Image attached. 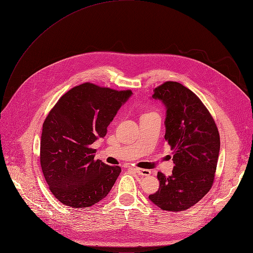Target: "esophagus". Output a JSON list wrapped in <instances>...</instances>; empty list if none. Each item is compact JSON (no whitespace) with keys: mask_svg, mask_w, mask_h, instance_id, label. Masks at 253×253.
<instances>
[{"mask_svg":"<svg viewBox=\"0 0 253 253\" xmlns=\"http://www.w3.org/2000/svg\"><path fill=\"white\" fill-rule=\"evenodd\" d=\"M135 172L138 174V175H141V176H145V177H148L151 175V171L150 170H146V169H139V168H136L135 169Z\"/></svg>","mask_w":253,"mask_h":253,"instance_id":"esophagus-1","label":"esophagus"}]
</instances>
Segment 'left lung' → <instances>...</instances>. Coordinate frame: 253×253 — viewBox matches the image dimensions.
Masks as SVG:
<instances>
[{"mask_svg": "<svg viewBox=\"0 0 253 253\" xmlns=\"http://www.w3.org/2000/svg\"><path fill=\"white\" fill-rule=\"evenodd\" d=\"M166 106L165 139L175 164L172 175L158 172L159 190L149 196L163 211H182L200 202L211 190L220 141L215 122L201 99L183 84L166 81L152 95Z\"/></svg>", "mask_w": 253, "mask_h": 253, "instance_id": "1", "label": "left lung"}]
</instances>
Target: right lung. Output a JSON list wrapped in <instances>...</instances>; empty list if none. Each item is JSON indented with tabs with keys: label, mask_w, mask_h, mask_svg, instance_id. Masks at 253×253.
<instances>
[{
	"label": "right lung",
	"mask_w": 253,
	"mask_h": 253,
	"mask_svg": "<svg viewBox=\"0 0 253 253\" xmlns=\"http://www.w3.org/2000/svg\"><path fill=\"white\" fill-rule=\"evenodd\" d=\"M131 90L82 83L62 95L42 125L41 166L52 195L63 205L81 209L103 200L121 168L94 160L91 145L107 127Z\"/></svg>",
	"instance_id": "add662e5"
}]
</instances>
